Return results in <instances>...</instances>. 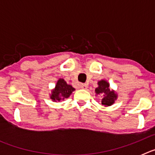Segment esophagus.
Wrapping results in <instances>:
<instances>
[{"label":"esophagus","instance_id":"obj_1","mask_svg":"<svg viewBox=\"0 0 155 155\" xmlns=\"http://www.w3.org/2000/svg\"><path fill=\"white\" fill-rule=\"evenodd\" d=\"M81 87L82 89H86L87 87V84H81Z\"/></svg>","mask_w":155,"mask_h":155}]
</instances>
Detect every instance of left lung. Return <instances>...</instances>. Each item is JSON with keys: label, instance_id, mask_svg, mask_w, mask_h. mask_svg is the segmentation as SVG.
<instances>
[{"label": "left lung", "instance_id": "8db88e82", "mask_svg": "<svg viewBox=\"0 0 155 155\" xmlns=\"http://www.w3.org/2000/svg\"><path fill=\"white\" fill-rule=\"evenodd\" d=\"M98 87L95 89L96 94H102L104 98L102 99V104L104 105H111L116 98V94L113 91L109 89V83L105 81H100L98 83Z\"/></svg>", "mask_w": 155, "mask_h": 155}]
</instances>
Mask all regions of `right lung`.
<instances>
[{"label": "right lung", "mask_w": 155, "mask_h": 155, "mask_svg": "<svg viewBox=\"0 0 155 155\" xmlns=\"http://www.w3.org/2000/svg\"><path fill=\"white\" fill-rule=\"evenodd\" d=\"M74 91V88L72 86L67 84L64 79H60L57 81L55 90L52 92L53 94L51 95V98L53 101L64 100L65 98H68Z\"/></svg>", "instance_id": "obj_1"}]
</instances>
